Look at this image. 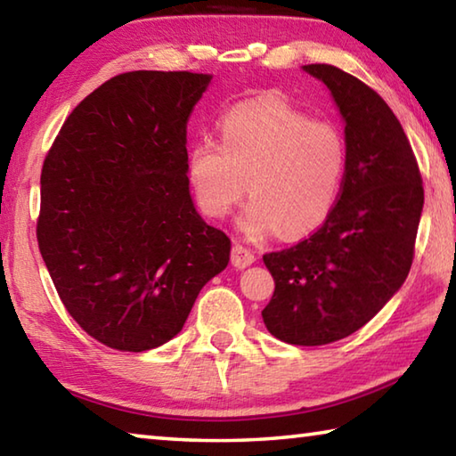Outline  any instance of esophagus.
<instances>
[{"instance_id": "1", "label": "esophagus", "mask_w": 456, "mask_h": 456, "mask_svg": "<svg viewBox=\"0 0 456 456\" xmlns=\"http://www.w3.org/2000/svg\"><path fill=\"white\" fill-rule=\"evenodd\" d=\"M256 261V256L249 247H245L241 243H235L233 249H231V264H233L237 269H243L247 265H251Z\"/></svg>"}]
</instances>
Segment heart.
Masks as SVG:
<instances>
[{"label":"heart","mask_w":456,"mask_h":456,"mask_svg":"<svg viewBox=\"0 0 456 456\" xmlns=\"http://www.w3.org/2000/svg\"><path fill=\"white\" fill-rule=\"evenodd\" d=\"M221 142L191 146L187 173L203 213L223 217L249 192L241 215L247 235L296 239L334 209L346 171V141L336 125L312 120L288 100L239 102L219 120ZM248 183H245L244 181Z\"/></svg>","instance_id":"heart-1"}]
</instances>
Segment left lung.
<instances>
[{
  "mask_svg": "<svg viewBox=\"0 0 456 456\" xmlns=\"http://www.w3.org/2000/svg\"><path fill=\"white\" fill-rule=\"evenodd\" d=\"M304 70L326 84L346 120V171L326 221L264 256L275 291L261 315L281 342L323 346L360 330L404 283L424 189L403 125L376 90L330 64Z\"/></svg>",
  "mask_w": 456,
  "mask_h": 456,
  "instance_id": "left-lung-1",
  "label": "left lung"
}]
</instances>
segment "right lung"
<instances>
[{
	"mask_svg": "<svg viewBox=\"0 0 456 456\" xmlns=\"http://www.w3.org/2000/svg\"><path fill=\"white\" fill-rule=\"evenodd\" d=\"M209 82L114 76L74 108L45 154L40 253L68 314L112 350L175 338L229 264V237L200 219L187 176V122Z\"/></svg>",
	"mask_w": 456,
	"mask_h": 456,
	"instance_id": "add662e5",
	"label": "right lung"
}]
</instances>
